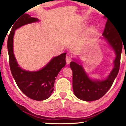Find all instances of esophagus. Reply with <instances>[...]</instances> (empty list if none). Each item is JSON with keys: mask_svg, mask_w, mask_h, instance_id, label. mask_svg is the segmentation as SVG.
Here are the masks:
<instances>
[{"mask_svg": "<svg viewBox=\"0 0 126 126\" xmlns=\"http://www.w3.org/2000/svg\"><path fill=\"white\" fill-rule=\"evenodd\" d=\"M66 60L67 64H68L70 63L71 61L72 60H71V58H70V57L68 56H66Z\"/></svg>", "mask_w": 126, "mask_h": 126, "instance_id": "1", "label": "esophagus"}]
</instances>
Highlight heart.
<instances>
[{"label":"heart","instance_id":"obj_1","mask_svg":"<svg viewBox=\"0 0 126 126\" xmlns=\"http://www.w3.org/2000/svg\"><path fill=\"white\" fill-rule=\"evenodd\" d=\"M95 28L94 27H91L90 29V31L91 32H95Z\"/></svg>","mask_w":126,"mask_h":126}]
</instances>
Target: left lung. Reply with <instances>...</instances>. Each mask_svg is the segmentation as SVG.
<instances>
[{"mask_svg": "<svg viewBox=\"0 0 126 126\" xmlns=\"http://www.w3.org/2000/svg\"><path fill=\"white\" fill-rule=\"evenodd\" d=\"M113 24L107 20L102 34L103 39L115 52L116 58L113 61V67L105 79H91L81 63L75 59L70 64L73 71V91L79 99L88 102L96 101L102 98L112 87L119 71L123 44Z\"/></svg>", "mask_w": 126, "mask_h": 126, "instance_id": "1", "label": "left lung"}]
</instances>
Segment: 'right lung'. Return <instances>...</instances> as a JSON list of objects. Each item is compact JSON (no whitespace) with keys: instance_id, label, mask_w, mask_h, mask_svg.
I'll return each mask as SVG.
<instances>
[{"instance_id":"1","label":"right lung","mask_w":126,"mask_h":126,"mask_svg":"<svg viewBox=\"0 0 126 126\" xmlns=\"http://www.w3.org/2000/svg\"><path fill=\"white\" fill-rule=\"evenodd\" d=\"M39 21L28 14L21 17L13 26L8 36L7 49L11 72L18 88L28 98L36 101H44L49 98L53 92L56 78L66 64V53L53 57L39 70L31 71L19 66L13 52V38L16 30L23 25Z\"/></svg>"}]
</instances>
